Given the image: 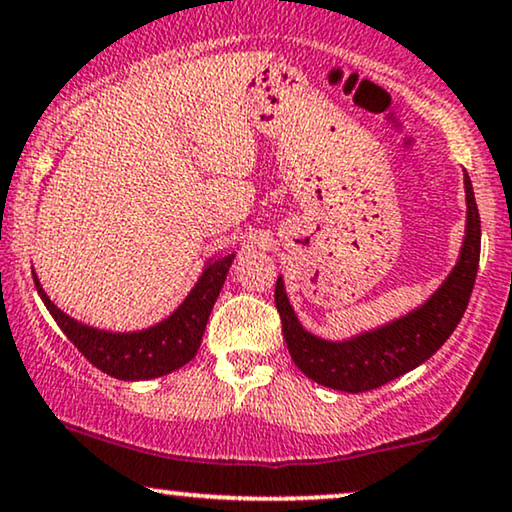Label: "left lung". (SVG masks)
<instances>
[{"mask_svg":"<svg viewBox=\"0 0 512 512\" xmlns=\"http://www.w3.org/2000/svg\"><path fill=\"white\" fill-rule=\"evenodd\" d=\"M463 185H466L468 216L459 263L421 308L411 310L400 320L374 331H364L348 341H324L303 329L284 291L282 277L277 280L275 305L282 320L284 341H287L291 360L305 376L313 378L320 386L343 390V393H367L416 369L454 334L473 294L482 237L480 211H477L468 174H463Z\"/></svg>","mask_w":512,"mask_h":512,"instance_id":"8db88e82","label":"left lung"}]
</instances>
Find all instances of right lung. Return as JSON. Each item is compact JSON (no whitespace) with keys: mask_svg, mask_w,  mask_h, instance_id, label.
Masks as SVG:
<instances>
[{"mask_svg":"<svg viewBox=\"0 0 512 512\" xmlns=\"http://www.w3.org/2000/svg\"><path fill=\"white\" fill-rule=\"evenodd\" d=\"M232 258L235 254L211 258L195 287L167 320L143 331H124V334L89 327V324L65 315L46 296L35 272H32V277H35L37 294L42 296L46 310L63 329V334L75 343L79 353L96 369H101L108 376L122 378V381H148V378L167 376L171 371L181 369L197 355L211 308L221 294Z\"/></svg>","mask_w":512,"mask_h":512,"instance_id":"right-lung-1","label":"right lung"}]
</instances>
